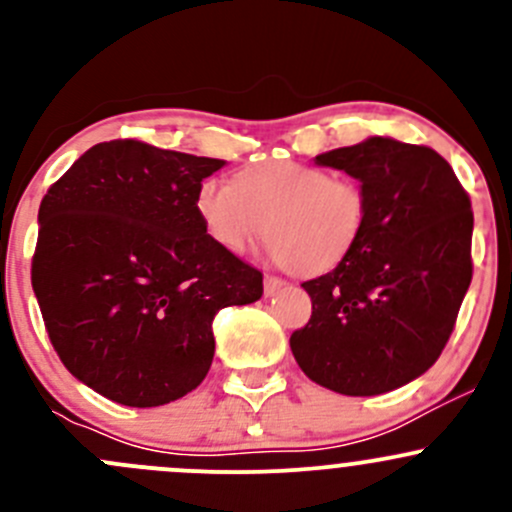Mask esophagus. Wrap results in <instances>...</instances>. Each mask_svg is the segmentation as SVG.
Wrapping results in <instances>:
<instances>
[{
    "label": "esophagus",
    "instance_id": "1",
    "mask_svg": "<svg viewBox=\"0 0 512 512\" xmlns=\"http://www.w3.org/2000/svg\"><path fill=\"white\" fill-rule=\"evenodd\" d=\"M282 287H285V282H282L280 277H265V294H267V297L277 294Z\"/></svg>",
    "mask_w": 512,
    "mask_h": 512
}]
</instances>
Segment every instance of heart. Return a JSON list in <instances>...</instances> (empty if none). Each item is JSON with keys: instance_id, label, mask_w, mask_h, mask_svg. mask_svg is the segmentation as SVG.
I'll return each mask as SVG.
<instances>
[{"instance_id": "obj_1", "label": "heart", "mask_w": 512, "mask_h": 512, "mask_svg": "<svg viewBox=\"0 0 512 512\" xmlns=\"http://www.w3.org/2000/svg\"><path fill=\"white\" fill-rule=\"evenodd\" d=\"M195 210L223 250H247L265 232L277 265L324 275L352 255L369 203L356 180L317 165L265 160L240 170L235 183L205 178Z\"/></svg>"}]
</instances>
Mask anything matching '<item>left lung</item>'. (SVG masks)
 <instances>
[{
  "instance_id": "1",
  "label": "left lung",
  "mask_w": 512,
  "mask_h": 512,
  "mask_svg": "<svg viewBox=\"0 0 512 512\" xmlns=\"http://www.w3.org/2000/svg\"><path fill=\"white\" fill-rule=\"evenodd\" d=\"M359 180L369 203L352 255L304 282L312 319L289 339L299 369L329 391L376 396L426 374L473 277V213L436 151L371 136L314 158Z\"/></svg>"
}]
</instances>
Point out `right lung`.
Here are the masks:
<instances>
[{"label":"right lung","instance_id":"1","mask_svg":"<svg viewBox=\"0 0 512 512\" xmlns=\"http://www.w3.org/2000/svg\"><path fill=\"white\" fill-rule=\"evenodd\" d=\"M225 160L141 141L89 148L44 195L32 287L66 369L136 409L208 374L213 319L262 297V272L205 232L195 193Z\"/></svg>","mask_w":512,"mask_h":512}]
</instances>
